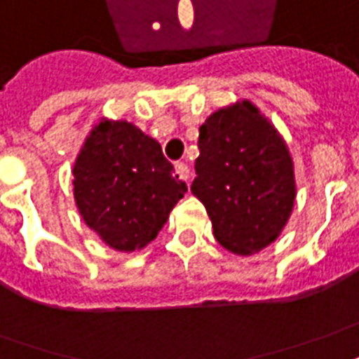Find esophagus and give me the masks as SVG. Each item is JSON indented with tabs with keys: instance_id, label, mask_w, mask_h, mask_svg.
Returning a JSON list of instances; mask_svg holds the SVG:
<instances>
[{
	"instance_id": "esophagus-1",
	"label": "esophagus",
	"mask_w": 359,
	"mask_h": 359,
	"mask_svg": "<svg viewBox=\"0 0 359 359\" xmlns=\"http://www.w3.org/2000/svg\"><path fill=\"white\" fill-rule=\"evenodd\" d=\"M175 169H177V172H179V177L184 182H190V169H188V165L187 163H177L175 165Z\"/></svg>"
}]
</instances>
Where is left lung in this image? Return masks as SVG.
<instances>
[{
    "label": "left lung",
    "instance_id": "obj_1",
    "mask_svg": "<svg viewBox=\"0 0 359 359\" xmlns=\"http://www.w3.org/2000/svg\"><path fill=\"white\" fill-rule=\"evenodd\" d=\"M192 194L205 205L223 249L247 257L278 239L295 202L284 137L250 101L210 114L200 126Z\"/></svg>",
    "mask_w": 359,
    "mask_h": 359
}]
</instances>
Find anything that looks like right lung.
Here are the masks:
<instances>
[{"label":"right lung","mask_w":359,"mask_h":359,"mask_svg":"<svg viewBox=\"0 0 359 359\" xmlns=\"http://www.w3.org/2000/svg\"><path fill=\"white\" fill-rule=\"evenodd\" d=\"M187 190L159 142L126 120L102 118L75 159V205L89 229L120 252L151 243Z\"/></svg>","instance_id":"right-lung-1"}]
</instances>
